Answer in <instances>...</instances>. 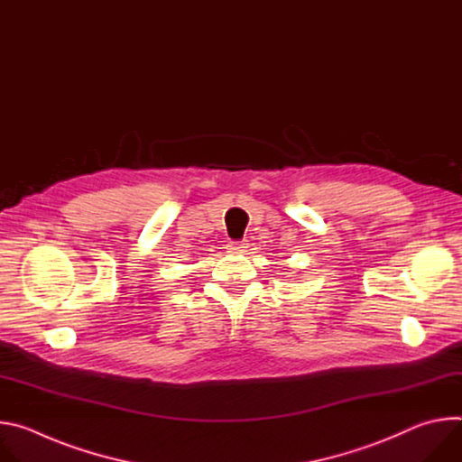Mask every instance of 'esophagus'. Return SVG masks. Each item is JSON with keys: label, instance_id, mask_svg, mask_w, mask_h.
<instances>
[{"label": "esophagus", "instance_id": "34e87169", "mask_svg": "<svg viewBox=\"0 0 462 462\" xmlns=\"http://www.w3.org/2000/svg\"><path fill=\"white\" fill-rule=\"evenodd\" d=\"M246 248H248V243H246V241H230V243H228V252H232V254L245 252Z\"/></svg>", "mask_w": 462, "mask_h": 462}]
</instances>
